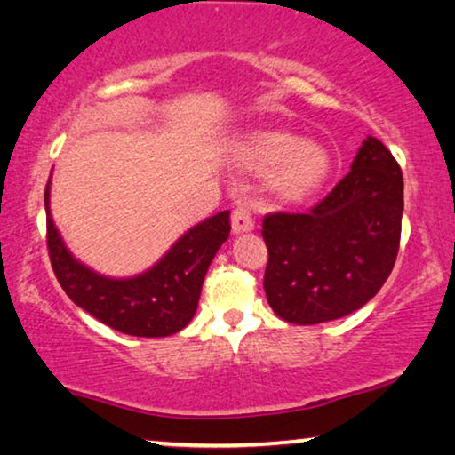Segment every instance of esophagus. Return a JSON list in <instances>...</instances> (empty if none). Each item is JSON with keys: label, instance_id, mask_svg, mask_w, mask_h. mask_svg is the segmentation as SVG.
Returning a JSON list of instances; mask_svg holds the SVG:
<instances>
[{"label": "esophagus", "instance_id": "1", "mask_svg": "<svg viewBox=\"0 0 455 455\" xmlns=\"http://www.w3.org/2000/svg\"><path fill=\"white\" fill-rule=\"evenodd\" d=\"M231 224H233V233H247L253 228V218H251V212L250 208H245V205H239V208L233 210V216H231Z\"/></svg>", "mask_w": 455, "mask_h": 455}]
</instances>
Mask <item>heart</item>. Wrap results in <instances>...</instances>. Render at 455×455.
I'll list each match as a JSON object with an SVG mask.
<instances>
[{
  "mask_svg": "<svg viewBox=\"0 0 455 455\" xmlns=\"http://www.w3.org/2000/svg\"><path fill=\"white\" fill-rule=\"evenodd\" d=\"M235 154L253 171H268L270 191L287 202H301L323 189L332 172L324 145L299 141L283 131H259L241 139Z\"/></svg>",
  "mask_w": 455,
  "mask_h": 455,
  "instance_id": "obj_1",
  "label": "heart"
}]
</instances>
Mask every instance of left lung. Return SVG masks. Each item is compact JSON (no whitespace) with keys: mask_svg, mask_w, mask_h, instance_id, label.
<instances>
[{"mask_svg":"<svg viewBox=\"0 0 455 455\" xmlns=\"http://www.w3.org/2000/svg\"><path fill=\"white\" fill-rule=\"evenodd\" d=\"M402 214V168L366 137L351 171L310 212L264 216V291L276 316L318 324L368 304L395 264Z\"/></svg>","mask_w":455,"mask_h":455,"instance_id":"obj_1","label":"left lung"}]
</instances>
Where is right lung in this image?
<instances>
[{"mask_svg":"<svg viewBox=\"0 0 455 455\" xmlns=\"http://www.w3.org/2000/svg\"><path fill=\"white\" fill-rule=\"evenodd\" d=\"M45 212L52 268L66 295L100 323L132 337H168L191 323L205 272L231 233V212H218L189 228L149 270L112 278L78 262L66 247L50 212V183Z\"/></svg>","mask_w":455,"mask_h":455,"instance_id":"obj_1","label":"right lung"}]
</instances>
